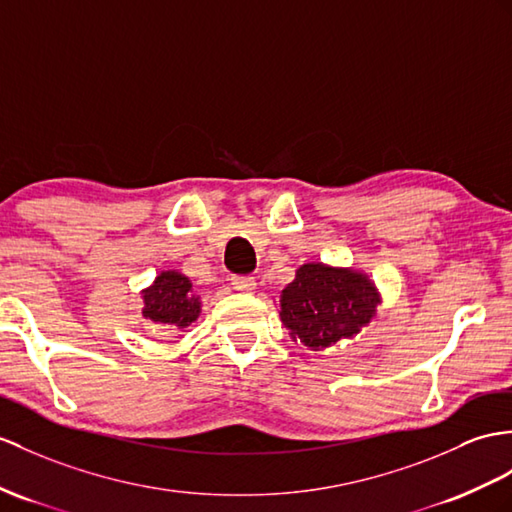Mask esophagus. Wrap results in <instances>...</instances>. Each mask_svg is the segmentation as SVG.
<instances>
[{
    "mask_svg": "<svg viewBox=\"0 0 512 512\" xmlns=\"http://www.w3.org/2000/svg\"><path fill=\"white\" fill-rule=\"evenodd\" d=\"M232 286L241 293H252L256 289V280L252 276H232Z\"/></svg>",
    "mask_w": 512,
    "mask_h": 512,
    "instance_id": "esophagus-1",
    "label": "esophagus"
}]
</instances>
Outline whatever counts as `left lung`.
Wrapping results in <instances>:
<instances>
[{"instance_id":"8db88e82","label":"left lung","mask_w":512,"mask_h":512,"mask_svg":"<svg viewBox=\"0 0 512 512\" xmlns=\"http://www.w3.org/2000/svg\"><path fill=\"white\" fill-rule=\"evenodd\" d=\"M380 297L367 276L321 263L302 265L282 291V321L293 339L323 350L350 339L376 315Z\"/></svg>"}]
</instances>
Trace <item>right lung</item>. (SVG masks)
<instances>
[{"label":"right lung","mask_w":512,"mask_h":512,"mask_svg":"<svg viewBox=\"0 0 512 512\" xmlns=\"http://www.w3.org/2000/svg\"><path fill=\"white\" fill-rule=\"evenodd\" d=\"M143 299V315L165 326H191L202 310L199 299L191 293V280L178 271H162Z\"/></svg>","instance_id":"obj_1"}]
</instances>
